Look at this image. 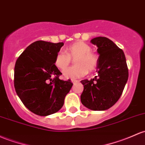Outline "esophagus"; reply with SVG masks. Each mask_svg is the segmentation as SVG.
I'll return each instance as SVG.
<instances>
[{
  "instance_id": "1",
  "label": "esophagus",
  "mask_w": 145,
  "mask_h": 145,
  "mask_svg": "<svg viewBox=\"0 0 145 145\" xmlns=\"http://www.w3.org/2000/svg\"><path fill=\"white\" fill-rule=\"evenodd\" d=\"M71 80V82H73L74 84H75V83H76V82H78V80H74V79H72V80Z\"/></svg>"
}]
</instances>
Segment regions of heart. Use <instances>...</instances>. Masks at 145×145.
<instances>
[{
	"mask_svg": "<svg viewBox=\"0 0 145 145\" xmlns=\"http://www.w3.org/2000/svg\"><path fill=\"white\" fill-rule=\"evenodd\" d=\"M67 52L60 50L56 56L54 64L60 70H64L69 66L71 59H75V67L68 68L63 71L65 78L75 79L85 76L89 71H93L98 65V58L92 53L89 44L82 41H78L71 44L67 49Z\"/></svg>",
	"mask_w": 145,
	"mask_h": 145,
	"instance_id": "obj_1",
	"label": "heart"
}]
</instances>
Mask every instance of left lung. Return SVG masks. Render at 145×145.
<instances>
[{
    "label": "left lung",
    "mask_w": 145,
    "mask_h": 145,
    "mask_svg": "<svg viewBox=\"0 0 145 145\" xmlns=\"http://www.w3.org/2000/svg\"><path fill=\"white\" fill-rule=\"evenodd\" d=\"M91 42L98 47V76L80 81L84 86L81 103L91 110L105 111L121 96L128 80V68L123 51L112 40L100 36Z\"/></svg>",
    "instance_id": "8db88e82"
}]
</instances>
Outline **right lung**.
I'll list each match as a JSON object with an SVG mask.
<instances>
[{
  "label": "right lung",
  "mask_w": 145,
  "mask_h": 145,
  "mask_svg": "<svg viewBox=\"0 0 145 145\" xmlns=\"http://www.w3.org/2000/svg\"><path fill=\"white\" fill-rule=\"evenodd\" d=\"M63 45V42L36 41L16 62V92L24 105L36 115L47 116L59 111L73 85L70 80H60L62 73L54 64Z\"/></svg>",
  "instance_id": "add662e5"
}]
</instances>
